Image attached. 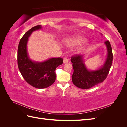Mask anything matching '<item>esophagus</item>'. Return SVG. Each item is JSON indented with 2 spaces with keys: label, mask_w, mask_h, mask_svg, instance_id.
<instances>
[{
  "label": "esophagus",
  "mask_w": 127,
  "mask_h": 127,
  "mask_svg": "<svg viewBox=\"0 0 127 127\" xmlns=\"http://www.w3.org/2000/svg\"><path fill=\"white\" fill-rule=\"evenodd\" d=\"M68 59L67 58H66V57H65L64 58V64H65V63H68Z\"/></svg>",
  "instance_id": "34e87169"
}]
</instances>
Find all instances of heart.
<instances>
[{
  "instance_id": "1",
  "label": "heart",
  "mask_w": 127,
  "mask_h": 127,
  "mask_svg": "<svg viewBox=\"0 0 127 127\" xmlns=\"http://www.w3.org/2000/svg\"><path fill=\"white\" fill-rule=\"evenodd\" d=\"M85 41V39L84 37L80 36H76L70 38V39L68 40H67L65 41V42H66V43L68 45L73 46L80 44L83 43V42Z\"/></svg>"
}]
</instances>
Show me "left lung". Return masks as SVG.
Wrapping results in <instances>:
<instances>
[{
	"instance_id": "left-lung-1",
	"label": "left lung",
	"mask_w": 127,
	"mask_h": 127,
	"mask_svg": "<svg viewBox=\"0 0 127 127\" xmlns=\"http://www.w3.org/2000/svg\"><path fill=\"white\" fill-rule=\"evenodd\" d=\"M107 55L104 63L96 70L88 69L84 63L85 56L76 55L71 58L74 73L72 75V80L75 85L82 89H88L97 84L102 83L108 75L112 66L113 55L110 42L104 43Z\"/></svg>"
}]
</instances>
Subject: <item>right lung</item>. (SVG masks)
<instances>
[{
    "label": "right lung",
    "instance_id": "1",
    "mask_svg": "<svg viewBox=\"0 0 127 127\" xmlns=\"http://www.w3.org/2000/svg\"><path fill=\"white\" fill-rule=\"evenodd\" d=\"M42 28L37 25L27 31L18 44L17 63L18 69L26 82L37 88H44L51 86L56 80V69L63 64L62 58H51L43 61H36L30 59L27 44L29 37L36 30Z\"/></svg>",
    "mask_w": 127,
    "mask_h": 127
}]
</instances>
